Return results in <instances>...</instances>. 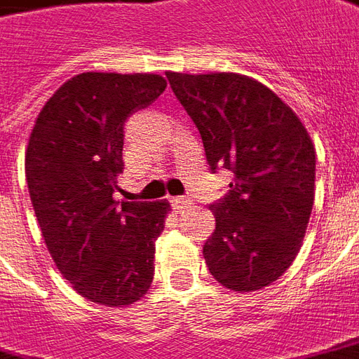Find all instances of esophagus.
Segmentation results:
<instances>
[{"label": "esophagus", "instance_id": "34e87169", "mask_svg": "<svg viewBox=\"0 0 359 359\" xmlns=\"http://www.w3.org/2000/svg\"><path fill=\"white\" fill-rule=\"evenodd\" d=\"M191 205H193L191 197H174L172 198V206H174V210L176 212H185L187 208H191Z\"/></svg>", "mask_w": 359, "mask_h": 359}]
</instances>
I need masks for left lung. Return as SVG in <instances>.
<instances>
[{
	"instance_id": "8db88e82",
	"label": "left lung",
	"mask_w": 359,
	"mask_h": 359,
	"mask_svg": "<svg viewBox=\"0 0 359 359\" xmlns=\"http://www.w3.org/2000/svg\"><path fill=\"white\" fill-rule=\"evenodd\" d=\"M197 126L212 172L233 182L212 203L214 233L203 255L226 289L258 290L297 258L313 206L316 151L294 112L264 83L233 72H166Z\"/></svg>"
}]
</instances>
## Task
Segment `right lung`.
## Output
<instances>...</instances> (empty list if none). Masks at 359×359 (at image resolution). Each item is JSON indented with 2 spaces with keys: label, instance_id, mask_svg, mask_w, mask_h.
<instances>
[{
  "label": "right lung",
  "instance_id": "add662e5",
  "mask_svg": "<svg viewBox=\"0 0 359 359\" xmlns=\"http://www.w3.org/2000/svg\"><path fill=\"white\" fill-rule=\"evenodd\" d=\"M166 90L158 74L83 72L41 109L26 149V182L47 250L91 302L133 304L151 287L166 201L118 205L124 124Z\"/></svg>",
  "mask_w": 359,
  "mask_h": 359
}]
</instances>
